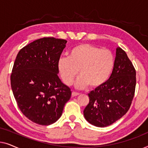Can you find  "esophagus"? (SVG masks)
<instances>
[{
    "instance_id": "1",
    "label": "esophagus",
    "mask_w": 148,
    "mask_h": 148,
    "mask_svg": "<svg viewBox=\"0 0 148 148\" xmlns=\"http://www.w3.org/2000/svg\"><path fill=\"white\" fill-rule=\"evenodd\" d=\"M80 94L79 93H77V92H72V96H78V95H79Z\"/></svg>"
}]
</instances>
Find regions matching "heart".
I'll return each instance as SVG.
<instances>
[{
    "instance_id": "obj_1",
    "label": "heart",
    "mask_w": 148,
    "mask_h": 148,
    "mask_svg": "<svg viewBox=\"0 0 148 148\" xmlns=\"http://www.w3.org/2000/svg\"><path fill=\"white\" fill-rule=\"evenodd\" d=\"M114 64V57L110 50L82 44L71 48L69 57H60L57 68L62 82L67 86L72 84L79 71L80 76L75 82L77 88H84L89 85L94 88L108 79Z\"/></svg>"
}]
</instances>
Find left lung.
Here are the masks:
<instances>
[{"label": "left lung", "mask_w": 148, "mask_h": 148, "mask_svg": "<svg viewBox=\"0 0 148 148\" xmlns=\"http://www.w3.org/2000/svg\"><path fill=\"white\" fill-rule=\"evenodd\" d=\"M135 86L134 66L126 52L118 47L110 78L88 94L90 102L84 110L85 119L99 127L109 126L116 122L130 108Z\"/></svg>", "instance_id": "obj_1"}]
</instances>
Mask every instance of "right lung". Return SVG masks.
Listing matches in <instances>:
<instances>
[{"mask_svg": "<svg viewBox=\"0 0 148 148\" xmlns=\"http://www.w3.org/2000/svg\"><path fill=\"white\" fill-rule=\"evenodd\" d=\"M67 41L36 40L20 50L14 62L11 85L21 112L32 122L49 125L57 121L71 96L58 77V60Z\"/></svg>", "mask_w": 148, "mask_h": 148, "instance_id": "obj_1", "label": "right lung"}]
</instances>
